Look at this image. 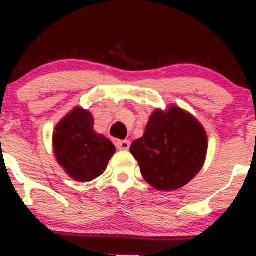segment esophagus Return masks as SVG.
<instances>
[{"label":"esophagus","instance_id":"1","mask_svg":"<svg viewBox=\"0 0 256 256\" xmlns=\"http://www.w3.org/2000/svg\"><path fill=\"white\" fill-rule=\"evenodd\" d=\"M115 146L118 147V150H128L130 148V141L128 140H116Z\"/></svg>","mask_w":256,"mask_h":256}]
</instances>
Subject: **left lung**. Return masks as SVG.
Here are the masks:
<instances>
[{"label": "left lung", "instance_id": "1", "mask_svg": "<svg viewBox=\"0 0 256 256\" xmlns=\"http://www.w3.org/2000/svg\"><path fill=\"white\" fill-rule=\"evenodd\" d=\"M208 138L200 121L178 106L154 110L144 136L130 146L142 177L158 190L187 184L206 161Z\"/></svg>", "mask_w": 256, "mask_h": 256}]
</instances>
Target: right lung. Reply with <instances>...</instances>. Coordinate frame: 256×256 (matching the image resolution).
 <instances>
[{"mask_svg":"<svg viewBox=\"0 0 256 256\" xmlns=\"http://www.w3.org/2000/svg\"><path fill=\"white\" fill-rule=\"evenodd\" d=\"M53 150L58 164L69 177L79 182L102 176L116 151L109 138L94 131L92 114L79 106L56 126Z\"/></svg>","mask_w":256,"mask_h":256,"instance_id":"1","label":"right lung"}]
</instances>
